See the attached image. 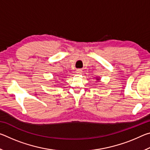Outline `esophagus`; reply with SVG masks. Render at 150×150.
Returning a JSON list of instances; mask_svg holds the SVG:
<instances>
[{"label": "esophagus", "mask_w": 150, "mask_h": 150, "mask_svg": "<svg viewBox=\"0 0 150 150\" xmlns=\"http://www.w3.org/2000/svg\"><path fill=\"white\" fill-rule=\"evenodd\" d=\"M76 73H77V74H81V73H82V70H81V69H77V71H76Z\"/></svg>", "instance_id": "esophagus-1"}]
</instances>
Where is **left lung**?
<instances>
[{
  "label": "left lung",
  "instance_id": "1",
  "mask_svg": "<svg viewBox=\"0 0 150 150\" xmlns=\"http://www.w3.org/2000/svg\"><path fill=\"white\" fill-rule=\"evenodd\" d=\"M96 79V80H97V81H98V80H100V79H99V78H98V77H97V79Z\"/></svg>",
  "mask_w": 150,
  "mask_h": 150
}]
</instances>
